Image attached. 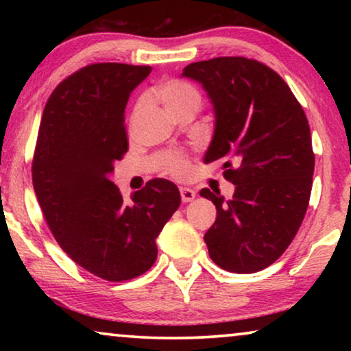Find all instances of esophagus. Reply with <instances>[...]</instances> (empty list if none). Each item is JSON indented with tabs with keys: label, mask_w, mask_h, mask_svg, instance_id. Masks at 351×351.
Returning <instances> with one entry per match:
<instances>
[{
	"label": "esophagus",
	"mask_w": 351,
	"mask_h": 351,
	"mask_svg": "<svg viewBox=\"0 0 351 351\" xmlns=\"http://www.w3.org/2000/svg\"><path fill=\"white\" fill-rule=\"evenodd\" d=\"M180 196L184 203H190V201L195 199L196 191L193 189H189V186H180Z\"/></svg>",
	"instance_id": "34e87169"
}]
</instances>
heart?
<instances>
[{
  "instance_id": "b5f03b06",
  "label": "heart",
  "mask_w": 351,
  "mask_h": 351,
  "mask_svg": "<svg viewBox=\"0 0 351 351\" xmlns=\"http://www.w3.org/2000/svg\"><path fill=\"white\" fill-rule=\"evenodd\" d=\"M155 95L165 105L167 113L176 114L186 107H199L201 95L193 86L180 80H169L158 84L155 88ZM189 169V162L184 156L176 155L169 161V171L176 176H184Z\"/></svg>"
}]
</instances>
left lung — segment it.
<instances>
[{"label":"left lung","mask_w":351,"mask_h":351,"mask_svg":"<svg viewBox=\"0 0 351 351\" xmlns=\"http://www.w3.org/2000/svg\"><path fill=\"white\" fill-rule=\"evenodd\" d=\"M182 76L203 86L215 114L204 162L222 160L233 198L203 189L217 219L204 234L209 256L233 273H256L278 261L308 208L315 155L304 108L276 71L246 57L186 65Z\"/></svg>","instance_id":"obj_1"}]
</instances>
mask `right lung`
<instances>
[{
    "instance_id": "obj_1",
    "label": "right lung",
    "mask_w": 351,
    "mask_h": 351,
    "mask_svg": "<svg viewBox=\"0 0 351 351\" xmlns=\"http://www.w3.org/2000/svg\"><path fill=\"white\" fill-rule=\"evenodd\" d=\"M152 66L93 64L65 78L47 99L33 156L38 203L71 261L107 281H126L156 261V238L180 206L166 179L124 201L110 180L128 152L124 110Z\"/></svg>"
}]
</instances>
